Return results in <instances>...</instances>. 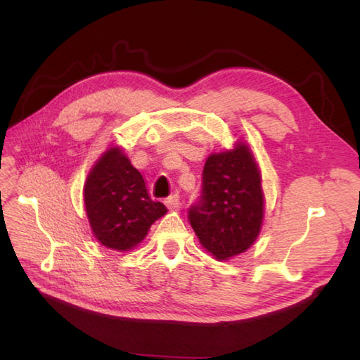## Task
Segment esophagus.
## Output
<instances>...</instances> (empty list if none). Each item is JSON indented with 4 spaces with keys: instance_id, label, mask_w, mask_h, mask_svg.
Instances as JSON below:
<instances>
[{
    "instance_id": "1",
    "label": "esophagus",
    "mask_w": 360,
    "mask_h": 360,
    "mask_svg": "<svg viewBox=\"0 0 360 360\" xmlns=\"http://www.w3.org/2000/svg\"><path fill=\"white\" fill-rule=\"evenodd\" d=\"M165 204H167V207L172 209V210H173V209H178L179 205H181V202H179V195L174 193V195H172L170 198H167Z\"/></svg>"
}]
</instances>
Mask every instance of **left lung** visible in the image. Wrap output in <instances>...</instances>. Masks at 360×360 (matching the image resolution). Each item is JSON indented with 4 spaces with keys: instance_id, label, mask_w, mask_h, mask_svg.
I'll use <instances>...</instances> for the list:
<instances>
[{
    "instance_id": "left-lung-1",
    "label": "left lung",
    "mask_w": 360,
    "mask_h": 360,
    "mask_svg": "<svg viewBox=\"0 0 360 360\" xmlns=\"http://www.w3.org/2000/svg\"><path fill=\"white\" fill-rule=\"evenodd\" d=\"M263 213L262 179L248 145L210 155L200 200L188 209V221L202 246L218 259L243 254L257 240Z\"/></svg>"
}]
</instances>
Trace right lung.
Listing matches in <instances>:
<instances>
[{
	"label": "right lung",
	"instance_id": "add662e5",
	"mask_svg": "<svg viewBox=\"0 0 360 360\" xmlns=\"http://www.w3.org/2000/svg\"><path fill=\"white\" fill-rule=\"evenodd\" d=\"M83 195L96 238L114 250L134 248L167 213L162 202L151 200L143 176L119 148H110L97 160Z\"/></svg>",
	"mask_w": 360,
	"mask_h": 360
}]
</instances>
